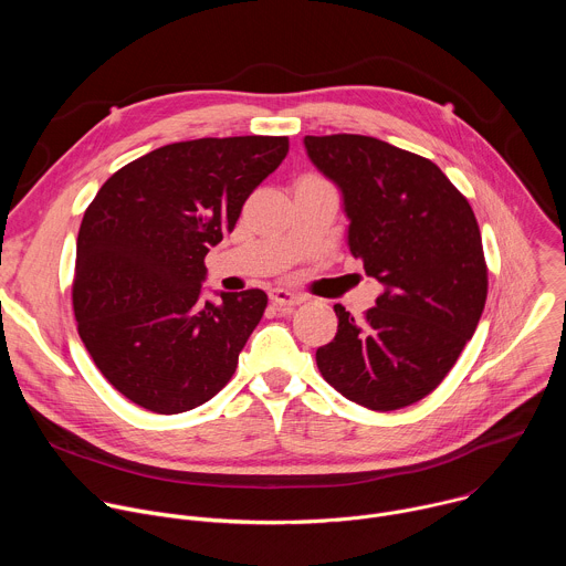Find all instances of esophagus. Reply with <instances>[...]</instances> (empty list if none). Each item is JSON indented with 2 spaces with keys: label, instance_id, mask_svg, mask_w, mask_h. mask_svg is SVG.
Instances as JSON below:
<instances>
[{
  "label": "esophagus",
  "instance_id": "esophagus-1",
  "mask_svg": "<svg viewBox=\"0 0 566 566\" xmlns=\"http://www.w3.org/2000/svg\"><path fill=\"white\" fill-rule=\"evenodd\" d=\"M271 300H273V304L275 306H280V308H293V306H297L300 302H302V297L300 295H295V293H291V291H286V289H273L271 291Z\"/></svg>",
  "mask_w": 566,
  "mask_h": 566
}]
</instances>
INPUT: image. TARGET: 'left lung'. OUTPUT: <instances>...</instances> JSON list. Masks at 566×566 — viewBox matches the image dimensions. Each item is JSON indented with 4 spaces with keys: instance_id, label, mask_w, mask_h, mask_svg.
I'll list each match as a JSON object with an SVG mask.
<instances>
[{
    "instance_id": "left-lung-1",
    "label": "left lung",
    "mask_w": 566,
    "mask_h": 566,
    "mask_svg": "<svg viewBox=\"0 0 566 566\" xmlns=\"http://www.w3.org/2000/svg\"><path fill=\"white\" fill-rule=\"evenodd\" d=\"M304 147L340 190L352 255L382 284L360 322L334 306L338 334L317 347V369L363 408L412 406L452 369L486 304L474 212L432 160L385 140L304 136Z\"/></svg>"
}]
</instances>
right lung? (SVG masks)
I'll list each match as a JSON object with an SVG mask.
<instances>
[{
  "mask_svg": "<svg viewBox=\"0 0 566 566\" xmlns=\"http://www.w3.org/2000/svg\"><path fill=\"white\" fill-rule=\"evenodd\" d=\"M286 151V136L172 143L112 175L87 208L75 244L77 334L136 406L188 412L234 374L269 297L249 289L203 300V260Z\"/></svg>",
  "mask_w": 566,
  "mask_h": 566,
  "instance_id": "right-lung-1",
  "label": "right lung"
}]
</instances>
